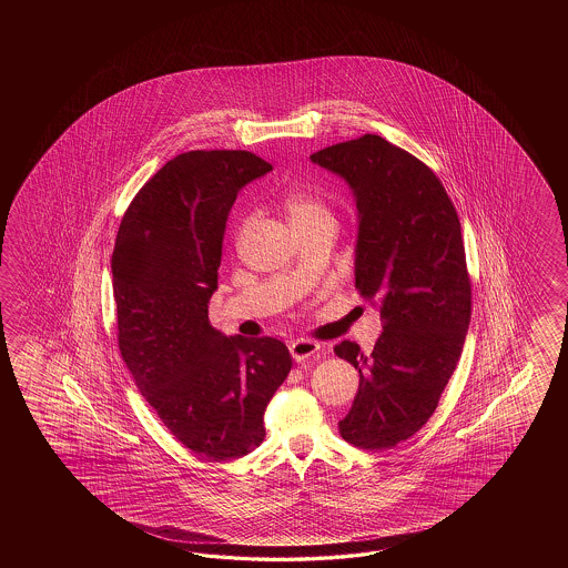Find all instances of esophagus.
Returning a JSON list of instances; mask_svg holds the SVG:
<instances>
[{"label": "esophagus", "mask_w": 568, "mask_h": 568, "mask_svg": "<svg viewBox=\"0 0 568 568\" xmlns=\"http://www.w3.org/2000/svg\"><path fill=\"white\" fill-rule=\"evenodd\" d=\"M321 351V343L311 338H296L290 343V355L296 363H308Z\"/></svg>", "instance_id": "1"}]
</instances>
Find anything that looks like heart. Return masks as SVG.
Returning <instances> with one entry per match:
<instances>
[{
  "label": "heart",
  "mask_w": 568,
  "mask_h": 568,
  "mask_svg": "<svg viewBox=\"0 0 568 568\" xmlns=\"http://www.w3.org/2000/svg\"><path fill=\"white\" fill-rule=\"evenodd\" d=\"M284 209L288 213L290 223H304V221H313V219L331 217L328 209H326L313 193L308 191H290L284 199Z\"/></svg>",
  "instance_id": "obj_1"
}]
</instances>
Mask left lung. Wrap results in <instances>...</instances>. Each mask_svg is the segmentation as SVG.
Wrapping results in <instances>:
<instances>
[{
	"label": "left lung",
	"mask_w": 568,
	"mask_h": 568,
	"mask_svg": "<svg viewBox=\"0 0 568 568\" xmlns=\"http://www.w3.org/2000/svg\"><path fill=\"white\" fill-rule=\"evenodd\" d=\"M311 160L353 193L355 286L384 318L372 355L351 341L335 347L359 372L338 433L353 447H396L436 410L471 321L459 217L435 172L382 135L328 145Z\"/></svg>",
	"instance_id": "left-lung-1"
}]
</instances>
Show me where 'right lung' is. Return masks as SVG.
Masks as SVG:
<instances>
[{
	"label": "right lung",
	"instance_id": "obj_1",
	"mask_svg": "<svg viewBox=\"0 0 568 568\" xmlns=\"http://www.w3.org/2000/svg\"><path fill=\"white\" fill-rule=\"evenodd\" d=\"M270 170L245 150L172 158L135 194L111 257L121 357L170 433L206 459H240L264 440L292 367L278 338L209 323L231 206Z\"/></svg>",
	"mask_w": 568,
	"mask_h": 568
}]
</instances>
